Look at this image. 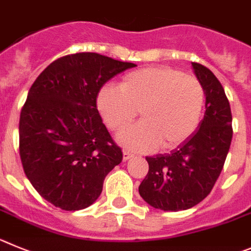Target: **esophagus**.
I'll list each match as a JSON object with an SVG mask.
<instances>
[{
  "label": "esophagus",
  "instance_id": "obj_1",
  "mask_svg": "<svg viewBox=\"0 0 251 251\" xmlns=\"http://www.w3.org/2000/svg\"><path fill=\"white\" fill-rule=\"evenodd\" d=\"M132 156H134V153L130 152V151H127V150H124V153H123L124 161H126V160L131 159V157H132Z\"/></svg>",
  "mask_w": 251,
  "mask_h": 251
}]
</instances>
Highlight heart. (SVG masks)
I'll list each match as a JSON object with an SVG mask.
<instances>
[{
    "instance_id": "b5f03b06",
    "label": "heart",
    "mask_w": 251,
    "mask_h": 251,
    "mask_svg": "<svg viewBox=\"0 0 251 251\" xmlns=\"http://www.w3.org/2000/svg\"><path fill=\"white\" fill-rule=\"evenodd\" d=\"M98 107L107 127L120 131L140 110L141 121L119 135L126 149L171 150L198 130L205 107L202 83L171 67L155 66L128 72L119 86L106 85Z\"/></svg>"
}]
</instances>
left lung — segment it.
I'll use <instances>...</instances> for the list:
<instances>
[{"label": "left lung", "mask_w": 251, "mask_h": 251, "mask_svg": "<svg viewBox=\"0 0 251 251\" xmlns=\"http://www.w3.org/2000/svg\"><path fill=\"white\" fill-rule=\"evenodd\" d=\"M205 90L204 120L170 153L146 157L149 171L139 186L141 198L155 209L179 211L195 206L213 190L224 168L232 137V116L224 87L204 65L193 62Z\"/></svg>", "instance_id": "obj_1"}]
</instances>
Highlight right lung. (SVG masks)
<instances>
[{"label":"right lung","mask_w":251,"mask_h":251,"mask_svg":"<svg viewBox=\"0 0 251 251\" xmlns=\"http://www.w3.org/2000/svg\"><path fill=\"white\" fill-rule=\"evenodd\" d=\"M135 66L100 53H72L32 83L20 116V157L36 191L56 207L75 211L94 204L106 175L123 160L96 100L110 78Z\"/></svg>","instance_id":"1"}]
</instances>
